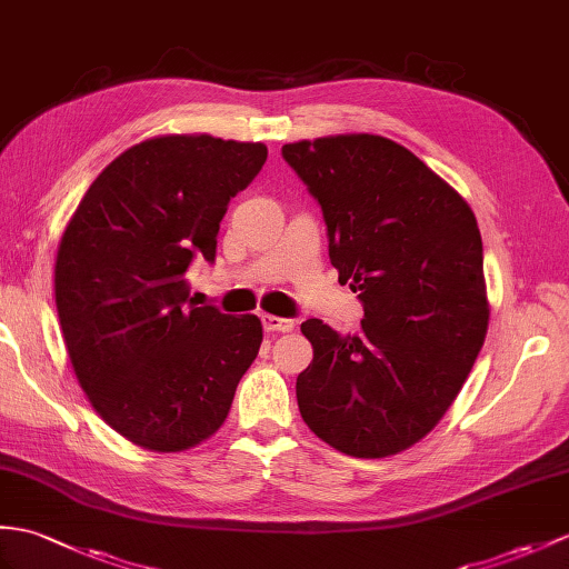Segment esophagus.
<instances>
[{"instance_id": "esophagus-1", "label": "esophagus", "mask_w": 569, "mask_h": 569, "mask_svg": "<svg viewBox=\"0 0 569 569\" xmlns=\"http://www.w3.org/2000/svg\"><path fill=\"white\" fill-rule=\"evenodd\" d=\"M261 322L267 332H293L296 322L286 320V317H276V315H261Z\"/></svg>"}]
</instances>
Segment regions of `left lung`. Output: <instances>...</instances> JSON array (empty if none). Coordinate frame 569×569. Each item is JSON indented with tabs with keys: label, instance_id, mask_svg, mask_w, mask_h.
I'll return each mask as SVG.
<instances>
[{
	"label": "left lung",
	"instance_id": "1",
	"mask_svg": "<svg viewBox=\"0 0 569 569\" xmlns=\"http://www.w3.org/2000/svg\"><path fill=\"white\" fill-rule=\"evenodd\" d=\"M320 201L339 283L359 290V337L302 322L312 363L302 421L353 458L407 451L439 425L485 345L490 302L468 201L415 152L347 133L283 144Z\"/></svg>",
	"mask_w": 569,
	"mask_h": 569
}]
</instances>
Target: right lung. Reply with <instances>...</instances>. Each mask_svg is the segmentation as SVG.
Here are the masks:
<instances>
[{"mask_svg": "<svg viewBox=\"0 0 569 569\" xmlns=\"http://www.w3.org/2000/svg\"><path fill=\"white\" fill-rule=\"evenodd\" d=\"M267 154L208 133L142 140L91 181L60 234L56 306L72 371L106 425L148 451L210 439L257 359L259 317L187 306L183 273L196 252L216 259L230 198Z\"/></svg>", "mask_w": 569, "mask_h": 569, "instance_id": "right-lung-1", "label": "right lung"}]
</instances>
